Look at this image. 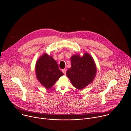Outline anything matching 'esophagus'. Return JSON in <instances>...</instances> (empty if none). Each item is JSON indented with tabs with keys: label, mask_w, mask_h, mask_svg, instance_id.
<instances>
[{
	"label": "esophagus",
	"mask_w": 131,
	"mask_h": 131,
	"mask_svg": "<svg viewBox=\"0 0 131 131\" xmlns=\"http://www.w3.org/2000/svg\"><path fill=\"white\" fill-rule=\"evenodd\" d=\"M62 72L64 73V74L65 75V74H66V69H63V70H62Z\"/></svg>",
	"instance_id": "obj_1"
}]
</instances>
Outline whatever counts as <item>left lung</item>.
Masks as SVG:
<instances>
[{"label": "left lung", "instance_id": "obj_1", "mask_svg": "<svg viewBox=\"0 0 131 131\" xmlns=\"http://www.w3.org/2000/svg\"><path fill=\"white\" fill-rule=\"evenodd\" d=\"M71 67L68 68L66 75L73 86L81 90L92 83L96 74V65L92 56L84 53L73 55L70 58Z\"/></svg>", "mask_w": 131, "mask_h": 131}]
</instances>
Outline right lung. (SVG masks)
<instances>
[{
    "label": "right lung",
    "mask_w": 131,
    "mask_h": 131,
    "mask_svg": "<svg viewBox=\"0 0 131 131\" xmlns=\"http://www.w3.org/2000/svg\"><path fill=\"white\" fill-rule=\"evenodd\" d=\"M35 71L37 79L47 89L52 88L64 74L57 62L47 53L43 54L37 61Z\"/></svg>",
    "instance_id": "add662e5"
}]
</instances>
